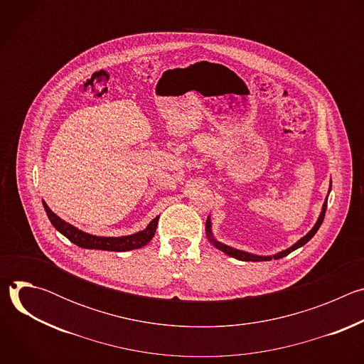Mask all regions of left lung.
I'll return each instance as SVG.
<instances>
[{
  "mask_svg": "<svg viewBox=\"0 0 364 364\" xmlns=\"http://www.w3.org/2000/svg\"><path fill=\"white\" fill-rule=\"evenodd\" d=\"M330 191H331V181H330L328 193H330ZM327 200H328V196H327V198H326V201H324V204H323L321 213H320V216H318V219H317V222H316L314 228L311 229L305 236H302L298 242H295L291 247H288V249H285V250H282V252H278V253H275V255H271V256L253 255V253H249V252H245V250L235 249V247H232V246H228V245H225V243H222V242L216 240V239H215V236H213V232H212V220H210V216L207 218V220H205V235H207V239L210 240V243H212L216 249H219V250L225 252L226 255H229V256H232V257H235V259H239V261H246V262H262V261H272V259H281V257H284V256L289 255L291 252H294L295 249H298V247L304 246L308 240H311V237H313V236L317 233V230L320 229V226H321V223H323V220H324V216H326V210H327Z\"/></svg>",
  "mask_w": 364,
  "mask_h": 364,
  "instance_id": "obj_1",
  "label": "left lung"
}]
</instances>
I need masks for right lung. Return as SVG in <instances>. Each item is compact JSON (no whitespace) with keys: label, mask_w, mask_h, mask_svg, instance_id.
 Returning <instances> with one entry per match:
<instances>
[{"label":"right lung","mask_w":364,"mask_h":364,"mask_svg":"<svg viewBox=\"0 0 364 364\" xmlns=\"http://www.w3.org/2000/svg\"><path fill=\"white\" fill-rule=\"evenodd\" d=\"M43 205L48 220L56 228V230L60 232L63 236H66L72 243L83 249H99V250H111V252H127L132 249H139L154 237L155 230H157L159 219H160V216L152 219L144 230L136 232L134 235L119 236V237H103V236H95V235L86 233L75 228L73 225L62 220L56 213L50 210V207L46 204V201H43Z\"/></svg>","instance_id":"right-lung-1"}]
</instances>
